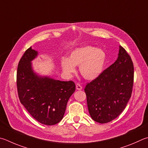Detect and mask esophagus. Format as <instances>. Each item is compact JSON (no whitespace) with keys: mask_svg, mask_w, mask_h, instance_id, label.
<instances>
[{"mask_svg":"<svg viewBox=\"0 0 148 148\" xmlns=\"http://www.w3.org/2000/svg\"><path fill=\"white\" fill-rule=\"evenodd\" d=\"M76 89H77V90H82V85L79 84V83H77V84L76 85Z\"/></svg>","mask_w":148,"mask_h":148,"instance_id":"1","label":"esophagus"}]
</instances>
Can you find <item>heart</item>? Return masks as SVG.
Here are the masks:
<instances>
[{
    "label": "heart",
    "instance_id": "obj_1",
    "mask_svg": "<svg viewBox=\"0 0 148 148\" xmlns=\"http://www.w3.org/2000/svg\"><path fill=\"white\" fill-rule=\"evenodd\" d=\"M106 56L103 50L90 46L78 48L72 51L69 59L61 60V67L65 73L71 74L79 66V72L85 79L92 80L103 71Z\"/></svg>",
    "mask_w": 148,
    "mask_h": 148
}]
</instances>
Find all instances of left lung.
I'll return each instance as SVG.
<instances>
[{"label": "left lung", "mask_w": 148, "mask_h": 148, "mask_svg": "<svg viewBox=\"0 0 148 148\" xmlns=\"http://www.w3.org/2000/svg\"><path fill=\"white\" fill-rule=\"evenodd\" d=\"M134 66L126 50L120 46L116 61L85 88L87 106L93 120L100 123L117 118L125 108L132 93Z\"/></svg>", "instance_id": "1"}]
</instances>
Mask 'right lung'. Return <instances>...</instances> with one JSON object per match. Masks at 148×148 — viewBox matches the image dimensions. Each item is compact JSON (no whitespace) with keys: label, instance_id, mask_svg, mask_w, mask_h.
Wrapping results in <instances>:
<instances>
[{"label":"right lung","instance_id":"obj_1","mask_svg":"<svg viewBox=\"0 0 148 148\" xmlns=\"http://www.w3.org/2000/svg\"><path fill=\"white\" fill-rule=\"evenodd\" d=\"M37 56V51L29 47L18 62V98L34 119L42 124L52 125L62 120L67 102L74 92L76 85L72 81L61 82L40 77L34 73L31 61Z\"/></svg>","mask_w":148,"mask_h":148}]
</instances>
